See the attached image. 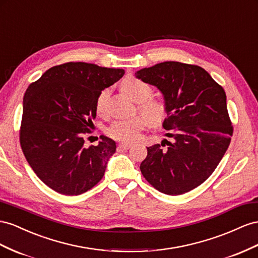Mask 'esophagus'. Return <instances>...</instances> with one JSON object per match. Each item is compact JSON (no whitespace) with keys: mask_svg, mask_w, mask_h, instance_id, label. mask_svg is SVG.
Returning <instances> with one entry per match:
<instances>
[{"mask_svg":"<svg viewBox=\"0 0 258 258\" xmlns=\"http://www.w3.org/2000/svg\"><path fill=\"white\" fill-rule=\"evenodd\" d=\"M131 148V144L129 143H119L118 144V149L120 150H129Z\"/></svg>","mask_w":258,"mask_h":258,"instance_id":"1","label":"esophagus"}]
</instances>
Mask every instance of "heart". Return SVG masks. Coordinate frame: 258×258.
<instances>
[{"mask_svg": "<svg viewBox=\"0 0 258 258\" xmlns=\"http://www.w3.org/2000/svg\"><path fill=\"white\" fill-rule=\"evenodd\" d=\"M121 90L132 101L139 103L138 109L143 116H135L128 119H118L110 123L107 135L115 140L132 142L140 137L146 124L152 127L162 126L168 115V107L162 100L149 99L153 89L148 83L136 77H128L121 82ZM109 89L105 88L97 94L94 107L97 115L106 114V103L109 96Z\"/></svg>", "mask_w": 258, "mask_h": 258, "instance_id": "obj_1", "label": "heart"}]
</instances>
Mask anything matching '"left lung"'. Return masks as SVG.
<instances>
[{
    "label": "left lung",
    "mask_w": 258,
    "mask_h": 258,
    "mask_svg": "<svg viewBox=\"0 0 258 258\" xmlns=\"http://www.w3.org/2000/svg\"><path fill=\"white\" fill-rule=\"evenodd\" d=\"M136 76L164 94L168 115L163 126L171 138L149 146L140 165L143 177L168 196L196 189L214 172L233 135L224 88L204 68L179 61L143 68Z\"/></svg>",
    "instance_id": "1"
}]
</instances>
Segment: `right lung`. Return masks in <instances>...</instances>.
<instances>
[{"mask_svg": "<svg viewBox=\"0 0 258 258\" xmlns=\"http://www.w3.org/2000/svg\"><path fill=\"white\" fill-rule=\"evenodd\" d=\"M123 75V69L68 61L47 69L26 90L20 146L32 170L52 190L79 196L103 178L115 141L101 136L97 145L85 143L96 116L97 94Z\"/></svg>", "mask_w": 258, "mask_h": 258, "instance_id": "obj_1", "label": "right lung"}]
</instances>
